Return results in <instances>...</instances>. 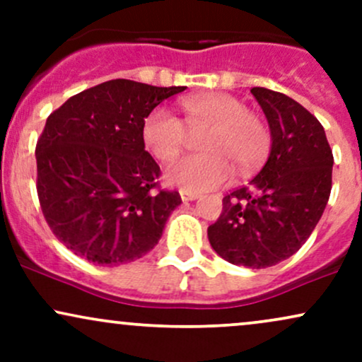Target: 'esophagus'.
Returning a JSON list of instances; mask_svg holds the SVG:
<instances>
[{
	"instance_id": "obj_1",
	"label": "esophagus",
	"mask_w": 362,
	"mask_h": 362,
	"mask_svg": "<svg viewBox=\"0 0 362 362\" xmlns=\"http://www.w3.org/2000/svg\"><path fill=\"white\" fill-rule=\"evenodd\" d=\"M180 197H182V201H184V202H189V201H195V199H197L199 195L195 194V192H189V190L182 189L180 190Z\"/></svg>"
}]
</instances>
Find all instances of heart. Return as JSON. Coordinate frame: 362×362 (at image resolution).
I'll return each mask as SVG.
<instances>
[{"label": "heart", "mask_w": 362, "mask_h": 362, "mask_svg": "<svg viewBox=\"0 0 362 362\" xmlns=\"http://www.w3.org/2000/svg\"><path fill=\"white\" fill-rule=\"evenodd\" d=\"M180 107L185 124L163 107L149 112L143 124L144 146L165 163L180 155L189 143V132H203L199 138L202 151L170 165L165 173L168 184L189 192H204L226 184L233 175L231 166L238 175H247L267 156L269 127L233 95L221 91L194 95L184 98Z\"/></svg>", "instance_id": "obj_1"}]
</instances>
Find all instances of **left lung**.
<instances>
[{"mask_svg": "<svg viewBox=\"0 0 362 362\" xmlns=\"http://www.w3.org/2000/svg\"><path fill=\"white\" fill-rule=\"evenodd\" d=\"M252 93L271 126V155L250 184L224 195L207 236L230 264L265 269L310 238L330 197L334 155L323 126L301 103L262 86Z\"/></svg>", "mask_w": 362, "mask_h": 362, "instance_id": "8db88e82", "label": "left lung"}]
</instances>
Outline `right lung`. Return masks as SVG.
<instances>
[{
	"mask_svg": "<svg viewBox=\"0 0 362 362\" xmlns=\"http://www.w3.org/2000/svg\"><path fill=\"white\" fill-rule=\"evenodd\" d=\"M185 86L110 80L73 95L37 139V195L56 238L98 265L146 255L180 204L144 149L148 114Z\"/></svg>",
	"mask_w": 362,
	"mask_h": 362,
	"instance_id": "obj_1",
	"label": "right lung"
}]
</instances>
